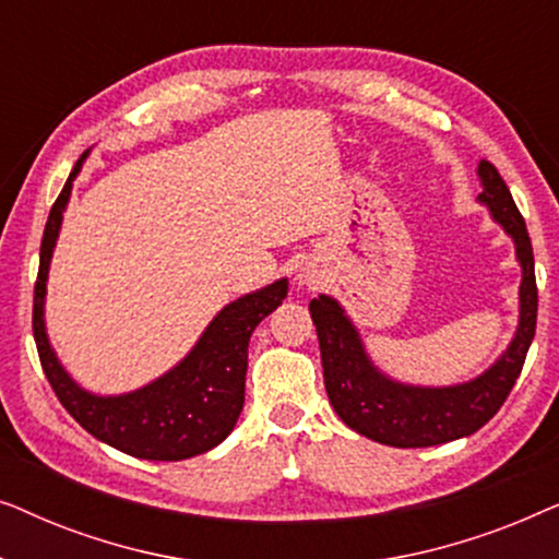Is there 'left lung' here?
Wrapping results in <instances>:
<instances>
[{"label": "left lung", "instance_id": "1", "mask_svg": "<svg viewBox=\"0 0 559 559\" xmlns=\"http://www.w3.org/2000/svg\"><path fill=\"white\" fill-rule=\"evenodd\" d=\"M478 178L484 186L478 203H484L496 224H501L514 239L516 259L522 264L516 333L509 348L480 377L453 386H415L394 381L373 366L356 325L333 297L320 295L310 302L328 400L350 430L381 445L430 448L473 435L501 409L522 373L526 350L537 331L532 241L507 182L488 159L478 163Z\"/></svg>", "mask_w": 559, "mask_h": 559}]
</instances>
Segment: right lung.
I'll return each mask as SVG.
<instances>
[{
  "label": "right lung",
  "mask_w": 559,
  "mask_h": 559,
  "mask_svg": "<svg viewBox=\"0 0 559 559\" xmlns=\"http://www.w3.org/2000/svg\"><path fill=\"white\" fill-rule=\"evenodd\" d=\"M83 159L86 155H81L75 163L58 201L52 203L40 243L33 333L45 377L68 415L96 440L121 453L144 457V461H186V457L209 453L228 438L241 415L249 338L254 328L287 297V280H277L257 293L228 302L211 320L193 350L147 386L117 396L86 392L68 377L45 331V285H48L52 249H56L63 211Z\"/></svg>",
  "instance_id": "right-lung-1"
}]
</instances>
